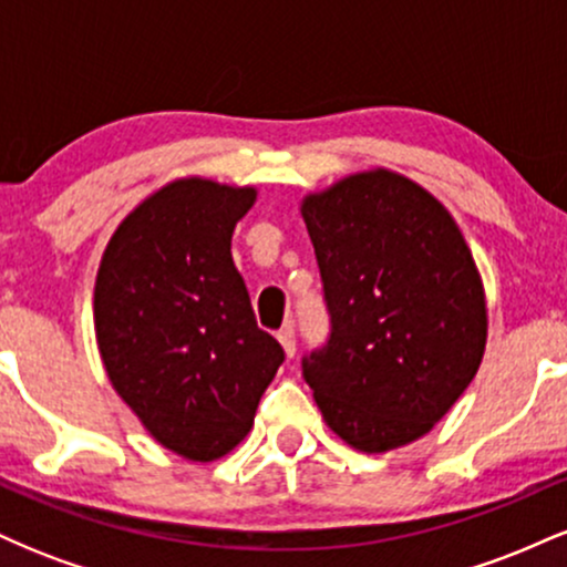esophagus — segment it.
I'll list each match as a JSON object with an SVG mask.
<instances>
[{"label":"esophagus","mask_w":567,"mask_h":567,"mask_svg":"<svg viewBox=\"0 0 567 567\" xmlns=\"http://www.w3.org/2000/svg\"><path fill=\"white\" fill-rule=\"evenodd\" d=\"M277 338H279V343H282L285 354L288 357L296 354V330H292V324H285V328L277 333Z\"/></svg>","instance_id":"1"}]
</instances>
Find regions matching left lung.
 <instances>
[{
	"instance_id": "1",
	"label": "left lung",
	"mask_w": 567,
	"mask_h": 567,
	"mask_svg": "<svg viewBox=\"0 0 567 567\" xmlns=\"http://www.w3.org/2000/svg\"><path fill=\"white\" fill-rule=\"evenodd\" d=\"M330 338L303 357L322 419L386 453L424 437L485 354L487 306L470 245L424 186L392 171L341 178L301 202Z\"/></svg>"
}]
</instances>
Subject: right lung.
Returning a JSON list of instances; mask_svg holds the SVG:
<instances>
[{
	"mask_svg": "<svg viewBox=\"0 0 567 567\" xmlns=\"http://www.w3.org/2000/svg\"><path fill=\"white\" fill-rule=\"evenodd\" d=\"M256 194L207 178L162 186L116 226L95 277L109 381L188 461H216L247 437L285 360L231 261L234 226Z\"/></svg>",
	"mask_w": 567,
	"mask_h": 567,
	"instance_id": "obj_1",
	"label": "right lung"
}]
</instances>
